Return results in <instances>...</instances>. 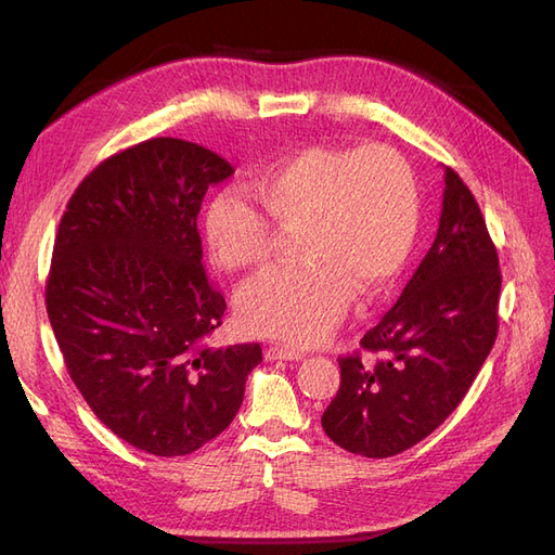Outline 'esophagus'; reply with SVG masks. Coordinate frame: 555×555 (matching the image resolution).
I'll list each match as a JSON object with an SVG mask.
<instances>
[{
	"instance_id": "esophagus-1",
	"label": "esophagus",
	"mask_w": 555,
	"mask_h": 555,
	"mask_svg": "<svg viewBox=\"0 0 555 555\" xmlns=\"http://www.w3.org/2000/svg\"><path fill=\"white\" fill-rule=\"evenodd\" d=\"M266 359L268 361H298V359H304V354H300V351H296V349H292V347L271 345L266 349Z\"/></svg>"
}]
</instances>
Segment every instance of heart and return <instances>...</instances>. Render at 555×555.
<instances>
[{
	"instance_id": "1",
	"label": "heart",
	"mask_w": 555,
	"mask_h": 555,
	"mask_svg": "<svg viewBox=\"0 0 555 555\" xmlns=\"http://www.w3.org/2000/svg\"><path fill=\"white\" fill-rule=\"evenodd\" d=\"M217 194L206 210V243L224 271L263 268L278 231H298L304 263L268 271L238 292L247 331L314 345L338 326L351 296H375L402 273L422 224V196L396 147L310 145L273 164L255 184Z\"/></svg>"
}]
</instances>
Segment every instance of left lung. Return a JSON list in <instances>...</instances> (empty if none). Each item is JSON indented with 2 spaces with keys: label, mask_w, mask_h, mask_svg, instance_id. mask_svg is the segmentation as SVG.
I'll list each match as a JSON object with an SVG mask.
<instances>
[{
  "label": "left lung",
  "mask_w": 555,
  "mask_h": 555,
  "mask_svg": "<svg viewBox=\"0 0 555 555\" xmlns=\"http://www.w3.org/2000/svg\"><path fill=\"white\" fill-rule=\"evenodd\" d=\"M498 251L473 192L444 169L438 236L361 349L340 357L328 438L365 459L414 447L459 408L498 335Z\"/></svg>",
  "instance_id": "left-lung-1"
}]
</instances>
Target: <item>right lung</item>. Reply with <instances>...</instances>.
I'll return each instance as SVG.
<instances>
[{
    "mask_svg": "<svg viewBox=\"0 0 555 555\" xmlns=\"http://www.w3.org/2000/svg\"><path fill=\"white\" fill-rule=\"evenodd\" d=\"M229 176L204 145L150 139L99 164L57 229L46 310L66 371L99 422L153 456L217 438L261 363L259 345H206L227 304L196 217Z\"/></svg>",
    "mask_w": 555,
    "mask_h": 555,
    "instance_id": "1",
    "label": "right lung"
}]
</instances>
